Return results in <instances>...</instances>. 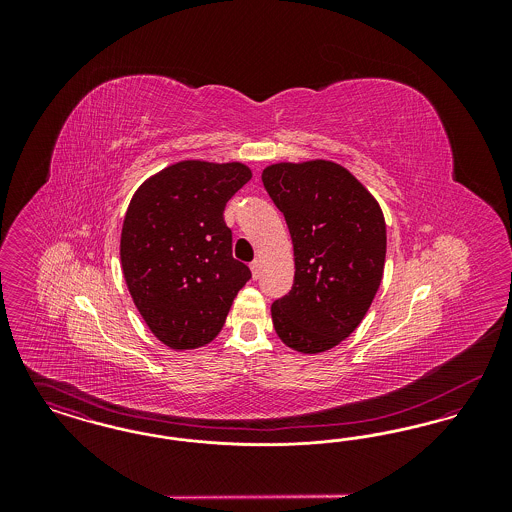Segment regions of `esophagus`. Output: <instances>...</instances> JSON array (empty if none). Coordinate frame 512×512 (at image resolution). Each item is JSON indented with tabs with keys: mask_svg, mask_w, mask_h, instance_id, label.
I'll return each mask as SVG.
<instances>
[{
	"mask_svg": "<svg viewBox=\"0 0 512 512\" xmlns=\"http://www.w3.org/2000/svg\"><path fill=\"white\" fill-rule=\"evenodd\" d=\"M249 268H251V274H253V278L257 280V278L261 276V261H259V259L251 261V265H249Z\"/></svg>",
	"mask_w": 512,
	"mask_h": 512,
	"instance_id": "34e87169",
	"label": "esophagus"
}]
</instances>
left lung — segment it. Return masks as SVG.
<instances>
[{
  "mask_svg": "<svg viewBox=\"0 0 512 512\" xmlns=\"http://www.w3.org/2000/svg\"><path fill=\"white\" fill-rule=\"evenodd\" d=\"M263 184L292 236L295 276L270 307L278 338L301 353H322L363 320L380 288L386 222L376 199L330 161L280 163Z\"/></svg>",
  "mask_w": 512,
  "mask_h": 512,
  "instance_id": "left-lung-1",
  "label": "left lung"
}]
</instances>
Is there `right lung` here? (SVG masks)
I'll return each instance as SVG.
<instances>
[{
  "instance_id": "obj_1",
  "label": "right lung",
  "mask_w": 512,
  "mask_h": 512,
  "mask_svg": "<svg viewBox=\"0 0 512 512\" xmlns=\"http://www.w3.org/2000/svg\"><path fill=\"white\" fill-rule=\"evenodd\" d=\"M249 178L242 163L182 161L144 182L128 205L121 234L126 286L149 330L172 349L215 340L251 278L232 257V230L222 217Z\"/></svg>"
}]
</instances>
